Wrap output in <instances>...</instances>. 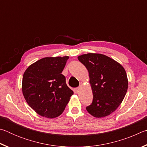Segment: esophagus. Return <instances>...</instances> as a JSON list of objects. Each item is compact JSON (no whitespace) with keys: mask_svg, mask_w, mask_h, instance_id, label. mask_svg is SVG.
Masks as SVG:
<instances>
[{"mask_svg":"<svg viewBox=\"0 0 147 147\" xmlns=\"http://www.w3.org/2000/svg\"><path fill=\"white\" fill-rule=\"evenodd\" d=\"M79 89H80V88H74V93H78V91H79Z\"/></svg>","mask_w":147,"mask_h":147,"instance_id":"1","label":"esophagus"}]
</instances>
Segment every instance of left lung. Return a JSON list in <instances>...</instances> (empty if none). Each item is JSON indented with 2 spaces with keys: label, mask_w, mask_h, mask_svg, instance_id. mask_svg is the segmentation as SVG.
<instances>
[{
  "label": "left lung",
  "mask_w": 147,
  "mask_h": 147,
  "mask_svg": "<svg viewBox=\"0 0 147 147\" xmlns=\"http://www.w3.org/2000/svg\"><path fill=\"white\" fill-rule=\"evenodd\" d=\"M88 69L93 99L86 107L88 113L100 118L110 115L123 102L128 89V78L123 67L101 54L89 53L78 57Z\"/></svg>",
  "instance_id": "8db88e82"
}]
</instances>
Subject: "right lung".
<instances>
[{
	"label": "right lung",
	"mask_w": 147,
	"mask_h": 147,
	"mask_svg": "<svg viewBox=\"0 0 147 147\" xmlns=\"http://www.w3.org/2000/svg\"><path fill=\"white\" fill-rule=\"evenodd\" d=\"M69 58H42L24 72L22 83L24 97L39 115L49 119L59 116L73 94L61 74Z\"/></svg>",
	"instance_id": "right-lung-1"
}]
</instances>
